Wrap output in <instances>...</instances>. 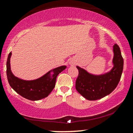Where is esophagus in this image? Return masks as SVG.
I'll use <instances>...</instances> for the list:
<instances>
[{
    "label": "esophagus",
    "mask_w": 133,
    "mask_h": 133,
    "mask_svg": "<svg viewBox=\"0 0 133 133\" xmlns=\"http://www.w3.org/2000/svg\"><path fill=\"white\" fill-rule=\"evenodd\" d=\"M69 64L71 65H75V62L74 61H70L69 62Z\"/></svg>",
    "instance_id": "1"
}]
</instances>
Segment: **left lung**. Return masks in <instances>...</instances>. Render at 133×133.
<instances>
[{"instance_id":"8db88e82","label":"left lung","mask_w":133,"mask_h":133,"mask_svg":"<svg viewBox=\"0 0 133 133\" xmlns=\"http://www.w3.org/2000/svg\"><path fill=\"white\" fill-rule=\"evenodd\" d=\"M113 67L109 72L100 75L89 73L77 65L79 76L76 80L77 92L89 100H97L111 94L120 81L123 69V59L119 46L113 47Z\"/></svg>"}]
</instances>
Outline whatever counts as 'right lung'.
<instances>
[{
    "label": "right lung",
    "instance_id": "obj_1",
    "mask_svg": "<svg viewBox=\"0 0 133 133\" xmlns=\"http://www.w3.org/2000/svg\"><path fill=\"white\" fill-rule=\"evenodd\" d=\"M11 56L12 52L9 53L7 61V76L9 84L17 94L32 101L47 97L55 87L57 76L66 68L65 65H61L48 71L38 79L26 81L13 74L10 68Z\"/></svg>",
    "mask_w": 133,
    "mask_h": 133
}]
</instances>
